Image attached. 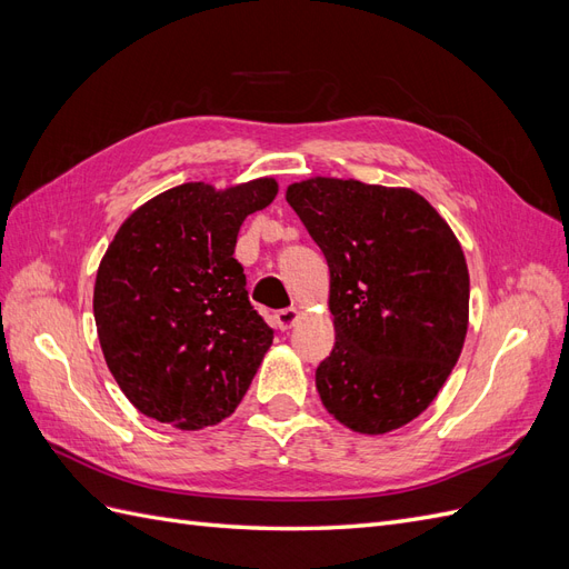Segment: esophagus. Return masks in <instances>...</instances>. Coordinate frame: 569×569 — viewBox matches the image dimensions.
<instances>
[{"label": "esophagus", "mask_w": 569, "mask_h": 569, "mask_svg": "<svg viewBox=\"0 0 569 569\" xmlns=\"http://www.w3.org/2000/svg\"><path fill=\"white\" fill-rule=\"evenodd\" d=\"M299 318H301L299 308H282V311L274 313V325H278L282 332H287V330H291V327L297 325Z\"/></svg>", "instance_id": "34e87169"}]
</instances>
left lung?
I'll list each match as a JSON object with an SVG mask.
<instances>
[{
	"instance_id": "8db88e82",
	"label": "left lung",
	"mask_w": 569,
	"mask_h": 569,
	"mask_svg": "<svg viewBox=\"0 0 569 569\" xmlns=\"http://www.w3.org/2000/svg\"><path fill=\"white\" fill-rule=\"evenodd\" d=\"M287 201L330 266L337 341L316 370L320 401L360 435L416 420L468 335L470 274L432 203L408 187L311 178Z\"/></svg>"
}]
</instances>
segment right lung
Returning <instances> with one entry per match:
<instances>
[{
	"label": "right lung",
	"mask_w": 569,
	"mask_h": 569,
	"mask_svg": "<svg viewBox=\"0 0 569 569\" xmlns=\"http://www.w3.org/2000/svg\"><path fill=\"white\" fill-rule=\"evenodd\" d=\"M278 182H184L132 211L101 258L94 322L128 401L147 418L203 429L232 416L272 343L234 244Z\"/></svg>",
	"instance_id": "add662e5"
}]
</instances>
